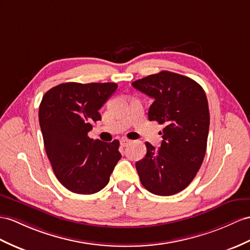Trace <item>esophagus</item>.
<instances>
[{"instance_id": "esophagus-1", "label": "esophagus", "mask_w": 250, "mask_h": 250, "mask_svg": "<svg viewBox=\"0 0 250 250\" xmlns=\"http://www.w3.org/2000/svg\"><path fill=\"white\" fill-rule=\"evenodd\" d=\"M130 143H131V141L128 139H122L121 140V145L124 146V147H125V146H128Z\"/></svg>"}]
</instances>
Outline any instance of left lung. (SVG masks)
I'll use <instances>...</instances> for the list:
<instances>
[{"mask_svg":"<svg viewBox=\"0 0 250 250\" xmlns=\"http://www.w3.org/2000/svg\"><path fill=\"white\" fill-rule=\"evenodd\" d=\"M132 86L153 97L148 119L164 125L159 149L146 142V155L136 163L140 180L156 195H174L191 184L204 161L210 125L206 93L192 78L168 71Z\"/></svg>","mask_w":250,"mask_h":250,"instance_id":"obj_1","label":"left lung"}]
</instances>
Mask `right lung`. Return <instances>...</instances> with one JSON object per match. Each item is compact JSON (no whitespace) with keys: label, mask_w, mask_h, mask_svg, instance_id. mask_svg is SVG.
<instances>
[{"label":"right lung","mask_w":250,"mask_h":250,"mask_svg":"<svg viewBox=\"0 0 250 250\" xmlns=\"http://www.w3.org/2000/svg\"><path fill=\"white\" fill-rule=\"evenodd\" d=\"M117 88L114 83H64L42 97L39 123L46 155L60 184L72 192L101 191L121 159L118 140L106 143L88 136Z\"/></svg>","instance_id":"1"}]
</instances>
